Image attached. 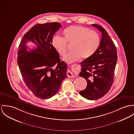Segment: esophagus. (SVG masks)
Returning a JSON list of instances; mask_svg holds the SVG:
<instances>
[{
    "label": "esophagus",
    "instance_id": "1",
    "mask_svg": "<svg viewBox=\"0 0 134 134\" xmlns=\"http://www.w3.org/2000/svg\"><path fill=\"white\" fill-rule=\"evenodd\" d=\"M76 65V64H75V65H73V67H75ZM67 74L68 77H70V78H73V77H75V76L74 75V74H73V73H72L70 70H69V69H68V70H67Z\"/></svg>",
    "mask_w": 134,
    "mask_h": 134
}]
</instances>
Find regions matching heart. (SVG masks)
Masks as SVG:
<instances>
[{
    "label": "heart",
    "mask_w": 134,
    "mask_h": 134,
    "mask_svg": "<svg viewBox=\"0 0 134 134\" xmlns=\"http://www.w3.org/2000/svg\"><path fill=\"white\" fill-rule=\"evenodd\" d=\"M62 35L63 38L54 36L52 45L60 55L64 56L68 51L67 43L72 44L73 51L63 58L64 61L69 64L77 61L81 57L83 59L90 58L97 51L100 41L96 31L82 26H70L64 30Z\"/></svg>",
    "instance_id": "1"
}]
</instances>
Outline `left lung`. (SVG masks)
<instances>
[{
  "mask_svg": "<svg viewBox=\"0 0 134 134\" xmlns=\"http://www.w3.org/2000/svg\"><path fill=\"white\" fill-rule=\"evenodd\" d=\"M92 26L102 32V39L92 56L81 63L82 70L79 75L87 82L86 88L80 92V95L93 100L103 97L112 86L117 54L116 47L107 31L96 24Z\"/></svg>",
  "mask_w": 134,
  "mask_h": 134,
  "instance_id": "left-lung-1",
  "label": "left lung"
}]
</instances>
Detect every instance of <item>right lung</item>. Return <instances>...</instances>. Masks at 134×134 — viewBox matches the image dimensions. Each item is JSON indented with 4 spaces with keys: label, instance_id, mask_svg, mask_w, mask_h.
Returning a JSON list of instances; mask_svg holds the SVG:
<instances>
[{
    "label": "right lung",
    "instance_id": "obj_1",
    "mask_svg": "<svg viewBox=\"0 0 134 134\" xmlns=\"http://www.w3.org/2000/svg\"><path fill=\"white\" fill-rule=\"evenodd\" d=\"M62 25L58 22L38 24L23 36L19 46L17 63L27 87L37 97L48 99L60 90L67 77V64L52 45L53 36ZM36 45L28 51L29 41Z\"/></svg>",
    "mask_w": 134,
    "mask_h": 134
}]
</instances>
